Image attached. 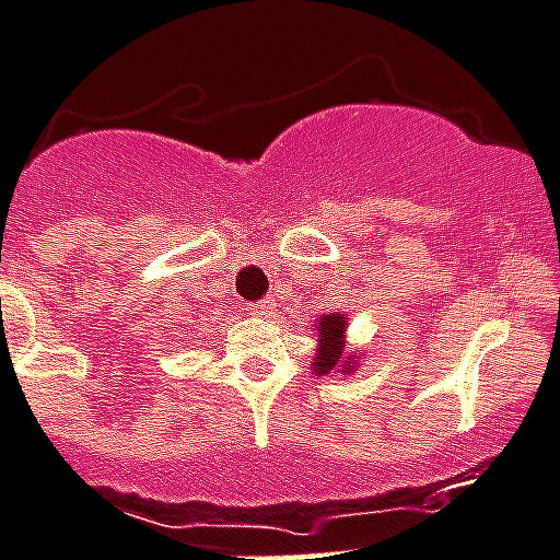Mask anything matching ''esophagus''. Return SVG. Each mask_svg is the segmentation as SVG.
Listing matches in <instances>:
<instances>
[{
	"mask_svg": "<svg viewBox=\"0 0 560 560\" xmlns=\"http://www.w3.org/2000/svg\"><path fill=\"white\" fill-rule=\"evenodd\" d=\"M271 311H275V300H260L249 307V313H253V316H260V318L271 316Z\"/></svg>",
	"mask_w": 560,
	"mask_h": 560,
	"instance_id": "1",
	"label": "esophagus"
}]
</instances>
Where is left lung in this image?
I'll return each mask as SVG.
<instances>
[{"label": "left lung", "mask_w": 560, "mask_h": 560, "mask_svg": "<svg viewBox=\"0 0 560 560\" xmlns=\"http://www.w3.org/2000/svg\"><path fill=\"white\" fill-rule=\"evenodd\" d=\"M349 322L343 313H327L316 322V357H313L311 371L316 376L327 374H351L363 363V351H349L346 346Z\"/></svg>", "instance_id": "obj_1"}]
</instances>
